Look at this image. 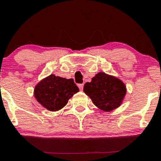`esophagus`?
<instances>
[{
	"instance_id": "obj_1",
	"label": "esophagus",
	"mask_w": 161,
	"mask_h": 161,
	"mask_svg": "<svg viewBox=\"0 0 161 161\" xmlns=\"http://www.w3.org/2000/svg\"><path fill=\"white\" fill-rule=\"evenodd\" d=\"M83 86H84L83 83H82V84H78V86H79V90H82V89H83Z\"/></svg>"
}]
</instances>
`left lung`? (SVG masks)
Here are the masks:
<instances>
[{
  "mask_svg": "<svg viewBox=\"0 0 161 161\" xmlns=\"http://www.w3.org/2000/svg\"><path fill=\"white\" fill-rule=\"evenodd\" d=\"M83 91L98 108L105 112L120 106L127 93L122 81L104 72H99L91 82H86Z\"/></svg>",
  "mask_w": 161,
  "mask_h": 161,
  "instance_id": "1",
  "label": "left lung"
}]
</instances>
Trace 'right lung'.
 I'll return each mask as SVG.
<instances>
[{"label":"right lung","mask_w":161,"mask_h":161,"mask_svg":"<svg viewBox=\"0 0 161 161\" xmlns=\"http://www.w3.org/2000/svg\"><path fill=\"white\" fill-rule=\"evenodd\" d=\"M79 90L72 79L50 75L36 86L34 94L43 107L54 112L64 107L68 100Z\"/></svg>","instance_id":"right-lung-1"}]
</instances>
